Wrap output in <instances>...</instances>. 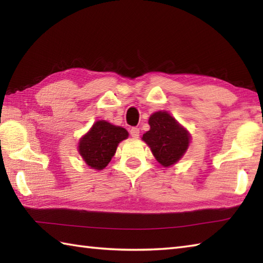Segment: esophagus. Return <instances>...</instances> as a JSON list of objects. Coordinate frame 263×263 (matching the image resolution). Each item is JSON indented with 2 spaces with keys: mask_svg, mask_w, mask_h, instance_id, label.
<instances>
[{
  "mask_svg": "<svg viewBox=\"0 0 263 263\" xmlns=\"http://www.w3.org/2000/svg\"><path fill=\"white\" fill-rule=\"evenodd\" d=\"M130 133H131V137L135 139H138L139 137H140V130H139L138 127H132Z\"/></svg>",
  "mask_w": 263,
  "mask_h": 263,
  "instance_id": "esophagus-1",
  "label": "esophagus"
}]
</instances>
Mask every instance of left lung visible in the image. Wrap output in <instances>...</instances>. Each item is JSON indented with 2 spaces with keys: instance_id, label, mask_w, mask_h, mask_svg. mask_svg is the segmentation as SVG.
I'll list each match as a JSON object with an SVG mask.
<instances>
[{
  "instance_id": "left-lung-1",
  "label": "left lung",
  "mask_w": 263,
  "mask_h": 263,
  "mask_svg": "<svg viewBox=\"0 0 263 263\" xmlns=\"http://www.w3.org/2000/svg\"><path fill=\"white\" fill-rule=\"evenodd\" d=\"M150 130L142 140L152 149L158 163L164 167L176 164L185 154L190 143L189 132L167 111H156L149 117Z\"/></svg>"
}]
</instances>
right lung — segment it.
I'll return each instance as SVG.
<instances>
[{
    "label": "right lung",
    "mask_w": 263,
    "mask_h": 263,
    "mask_svg": "<svg viewBox=\"0 0 263 263\" xmlns=\"http://www.w3.org/2000/svg\"><path fill=\"white\" fill-rule=\"evenodd\" d=\"M128 137L124 127L106 121H97L80 139L79 154L88 166L100 171L108 165L119 143Z\"/></svg>",
    "instance_id": "1"
}]
</instances>
